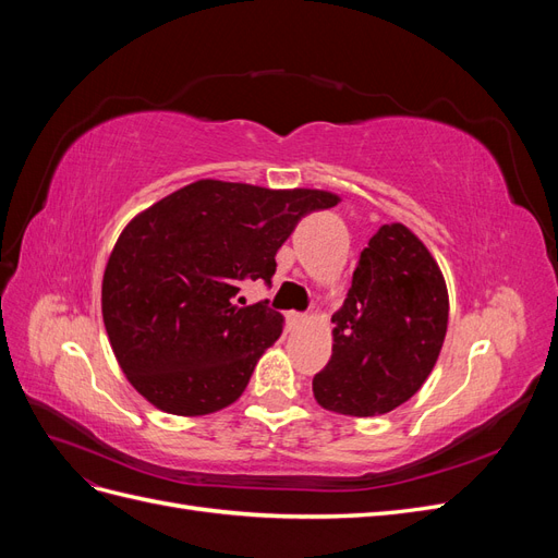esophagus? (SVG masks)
Listing matches in <instances>:
<instances>
[{"instance_id": "34e87169", "label": "esophagus", "mask_w": 558, "mask_h": 558, "mask_svg": "<svg viewBox=\"0 0 558 558\" xmlns=\"http://www.w3.org/2000/svg\"><path fill=\"white\" fill-rule=\"evenodd\" d=\"M289 320H291V326H305L307 324V316L305 314H289Z\"/></svg>"}]
</instances>
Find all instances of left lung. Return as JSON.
I'll return each instance as SVG.
<instances>
[{
    "mask_svg": "<svg viewBox=\"0 0 558 558\" xmlns=\"http://www.w3.org/2000/svg\"><path fill=\"white\" fill-rule=\"evenodd\" d=\"M332 324V356L312 381L320 408L377 416L424 386L445 344L449 293L440 265L408 226H381L367 242Z\"/></svg>",
    "mask_w": 558,
    "mask_h": 558,
    "instance_id": "1",
    "label": "left lung"
}]
</instances>
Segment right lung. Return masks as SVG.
<instances>
[{
	"label": "right lung",
	"instance_id": "obj_1",
	"mask_svg": "<svg viewBox=\"0 0 558 558\" xmlns=\"http://www.w3.org/2000/svg\"><path fill=\"white\" fill-rule=\"evenodd\" d=\"M337 202L316 189L199 179L134 216L105 267L102 318L137 393L177 416L238 400L283 316L234 295L248 281L269 283L300 218Z\"/></svg>",
	"mask_w": 558,
	"mask_h": 558
}]
</instances>
